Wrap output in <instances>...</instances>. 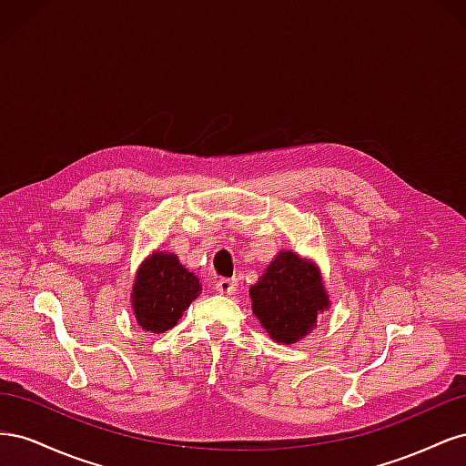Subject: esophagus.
Segmentation results:
<instances>
[{"mask_svg":"<svg viewBox=\"0 0 466 466\" xmlns=\"http://www.w3.org/2000/svg\"><path fill=\"white\" fill-rule=\"evenodd\" d=\"M216 289L221 293V295H233L235 293V281L233 279H228V278H219L216 281Z\"/></svg>","mask_w":466,"mask_h":466,"instance_id":"esophagus-1","label":"esophagus"}]
</instances>
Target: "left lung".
<instances>
[{"instance_id":"left-lung-1","label":"left lung","mask_w":466,"mask_h":466,"mask_svg":"<svg viewBox=\"0 0 466 466\" xmlns=\"http://www.w3.org/2000/svg\"><path fill=\"white\" fill-rule=\"evenodd\" d=\"M248 295L252 313L278 344L303 340L330 307L319 264L291 250L278 252Z\"/></svg>"}]
</instances>
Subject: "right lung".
I'll use <instances>...</instances> for the list:
<instances>
[{
    "instance_id": "1",
    "label": "right lung",
    "mask_w": 466,
    "mask_h": 466,
    "mask_svg": "<svg viewBox=\"0 0 466 466\" xmlns=\"http://www.w3.org/2000/svg\"><path fill=\"white\" fill-rule=\"evenodd\" d=\"M200 293V279L180 264L175 252L153 250L137 266L130 293L137 327L153 334L167 332Z\"/></svg>"
}]
</instances>
